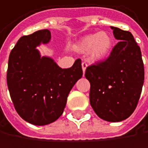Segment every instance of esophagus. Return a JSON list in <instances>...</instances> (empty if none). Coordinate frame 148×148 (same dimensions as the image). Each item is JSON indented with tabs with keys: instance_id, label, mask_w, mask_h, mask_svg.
<instances>
[{
	"instance_id": "obj_1",
	"label": "esophagus",
	"mask_w": 148,
	"mask_h": 148,
	"mask_svg": "<svg viewBox=\"0 0 148 148\" xmlns=\"http://www.w3.org/2000/svg\"><path fill=\"white\" fill-rule=\"evenodd\" d=\"M87 66H88L87 63H85V62H83V63H82V68H83V71H84V73L85 72V70H86Z\"/></svg>"
}]
</instances>
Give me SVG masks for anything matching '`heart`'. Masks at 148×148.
<instances>
[{
    "label": "heart",
    "instance_id": "b5f03b06",
    "mask_svg": "<svg viewBox=\"0 0 148 148\" xmlns=\"http://www.w3.org/2000/svg\"><path fill=\"white\" fill-rule=\"evenodd\" d=\"M112 44L113 39L110 34L106 32H100L98 34H90L82 38L75 45V50L81 53L89 51L91 59L99 60L108 55Z\"/></svg>",
    "mask_w": 148,
    "mask_h": 148
}]
</instances>
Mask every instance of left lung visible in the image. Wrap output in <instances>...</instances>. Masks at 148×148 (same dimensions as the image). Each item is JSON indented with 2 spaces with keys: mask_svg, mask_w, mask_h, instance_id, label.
<instances>
[{
  "mask_svg": "<svg viewBox=\"0 0 148 148\" xmlns=\"http://www.w3.org/2000/svg\"><path fill=\"white\" fill-rule=\"evenodd\" d=\"M120 40L104 61L86 68L90 81V103L103 120L116 122L134 111L144 83V64L140 46L132 34L111 27Z\"/></svg>",
  "mask_w": 148,
  "mask_h": 148,
  "instance_id": "left-lung-1",
  "label": "left lung"
}]
</instances>
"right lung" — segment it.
I'll list each match as a JSON object with an SVG mask.
<instances>
[{
    "instance_id": "right-lung-1",
    "label": "right lung",
    "mask_w": 148,
    "mask_h": 148,
    "mask_svg": "<svg viewBox=\"0 0 148 148\" xmlns=\"http://www.w3.org/2000/svg\"><path fill=\"white\" fill-rule=\"evenodd\" d=\"M51 39L48 29L21 37L10 52L7 83L14 106L26 121L38 126L50 124L63 114L68 95L83 76L81 59L68 69L37 50Z\"/></svg>"
}]
</instances>
